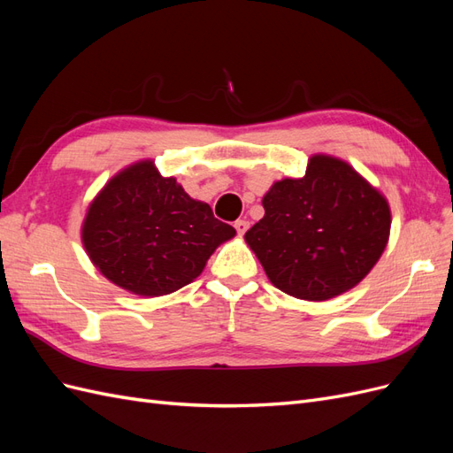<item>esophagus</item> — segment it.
Segmentation results:
<instances>
[{
  "label": "esophagus",
  "instance_id": "esophagus-1",
  "mask_svg": "<svg viewBox=\"0 0 453 453\" xmlns=\"http://www.w3.org/2000/svg\"><path fill=\"white\" fill-rule=\"evenodd\" d=\"M234 228H236V232L240 236H243L245 232H248V228H250V223L245 221V219H238V221L234 223Z\"/></svg>",
  "mask_w": 453,
  "mask_h": 453
}]
</instances>
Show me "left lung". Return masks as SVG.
<instances>
[{"label":"left lung","mask_w":453,"mask_h":453,"mask_svg":"<svg viewBox=\"0 0 453 453\" xmlns=\"http://www.w3.org/2000/svg\"><path fill=\"white\" fill-rule=\"evenodd\" d=\"M245 243L280 291L321 303L359 285L386 251L388 198L349 162L310 157L304 177L273 181Z\"/></svg>","instance_id":"obj_1"}]
</instances>
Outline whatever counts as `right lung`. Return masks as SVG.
I'll list each match as a JSON object with an SVG mask.
<instances>
[{"mask_svg":"<svg viewBox=\"0 0 453 453\" xmlns=\"http://www.w3.org/2000/svg\"><path fill=\"white\" fill-rule=\"evenodd\" d=\"M236 236L175 177L145 158L119 170L88 203L81 242L104 278L138 296L193 283L219 245Z\"/></svg>","mask_w":453,"mask_h":453,"instance_id":"obj_1","label":"right lung"}]
</instances>
